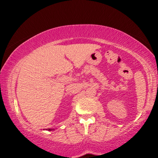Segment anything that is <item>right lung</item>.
I'll return each instance as SVG.
<instances>
[{
    "instance_id": "1",
    "label": "right lung",
    "mask_w": 158,
    "mask_h": 158,
    "mask_svg": "<svg viewBox=\"0 0 158 158\" xmlns=\"http://www.w3.org/2000/svg\"><path fill=\"white\" fill-rule=\"evenodd\" d=\"M47 130H48V131H52V129H50V128H48V129H47Z\"/></svg>"
}]
</instances>
